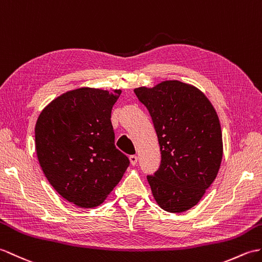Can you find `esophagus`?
Listing matches in <instances>:
<instances>
[{
  "mask_svg": "<svg viewBox=\"0 0 262 262\" xmlns=\"http://www.w3.org/2000/svg\"><path fill=\"white\" fill-rule=\"evenodd\" d=\"M137 160H138V157H137L136 155H130V156H129V161H130L132 165H136V164H137Z\"/></svg>",
  "mask_w": 262,
  "mask_h": 262,
  "instance_id": "obj_1",
  "label": "esophagus"
}]
</instances>
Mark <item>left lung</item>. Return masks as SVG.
<instances>
[{"label":"left lung","instance_id":"1","mask_svg":"<svg viewBox=\"0 0 262 262\" xmlns=\"http://www.w3.org/2000/svg\"><path fill=\"white\" fill-rule=\"evenodd\" d=\"M148 109L162 161L147 181L160 208L181 213L196 205L221 166L223 142L214 107L193 84L165 80L134 89Z\"/></svg>","mask_w":262,"mask_h":262}]
</instances>
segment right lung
Segmentation results:
<instances>
[{
	"instance_id": "add662e5",
	"label": "right lung",
	"mask_w": 262,
	"mask_h": 262,
	"mask_svg": "<svg viewBox=\"0 0 262 262\" xmlns=\"http://www.w3.org/2000/svg\"><path fill=\"white\" fill-rule=\"evenodd\" d=\"M121 94L82 87L47 105L35 124V150L49 183L80 208L100 205L129 160L115 147L112 109Z\"/></svg>"
}]
</instances>
